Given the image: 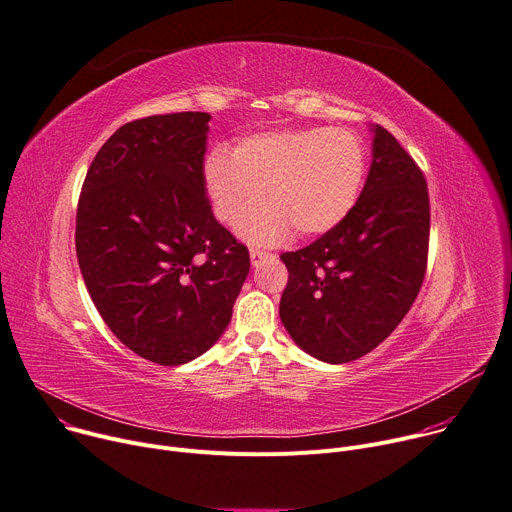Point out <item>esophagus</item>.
Instances as JSON below:
<instances>
[{
    "label": "esophagus",
    "mask_w": 512,
    "mask_h": 512,
    "mask_svg": "<svg viewBox=\"0 0 512 512\" xmlns=\"http://www.w3.org/2000/svg\"><path fill=\"white\" fill-rule=\"evenodd\" d=\"M272 258H276L272 252L258 250V248H252V250H250V260H252V264H254V266H258V264H260V262H264V260H272Z\"/></svg>",
    "instance_id": "1"
}]
</instances>
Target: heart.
Returning <instances> with one entry per match:
<instances>
[{"label": "heart", "instance_id": "obj_1", "mask_svg": "<svg viewBox=\"0 0 512 512\" xmlns=\"http://www.w3.org/2000/svg\"><path fill=\"white\" fill-rule=\"evenodd\" d=\"M368 170V148L348 128H291L242 138L232 154L217 148L205 162V189L215 217L240 223L254 244H276L295 227L321 236L358 203Z\"/></svg>", "mask_w": 512, "mask_h": 512}]
</instances>
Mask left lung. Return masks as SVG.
Returning <instances> with one entry per match:
<instances>
[{
    "instance_id": "obj_1",
    "label": "left lung",
    "mask_w": 512,
    "mask_h": 512,
    "mask_svg": "<svg viewBox=\"0 0 512 512\" xmlns=\"http://www.w3.org/2000/svg\"><path fill=\"white\" fill-rule=\"evenodd\" d=\"M372 166L352 213L313 244L280 254L289 282L280 319L307 354L344 364L372 352L413 307L427 270L423 170L374 126Z\"/></svg>"
}]
</instances>
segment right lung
<instances>
[{
	"instance_id": "1",
	"label": "right lung",
	"mask_w": 512,
	"mask_h": 512,
	"mask_svg": "<svg viewBox=\"0 0 512 512\" xmlns=\"http://www.w3.org/2000/svg\"><path fill=\"white\" fill-rule=\"evenodd\" d=\"M209 120L181 111L124 124L95 154L77 205V258L99 315L160 366L217 342L250 272L248 248L205 195Z\"/></svg>"
}]
</instances>
